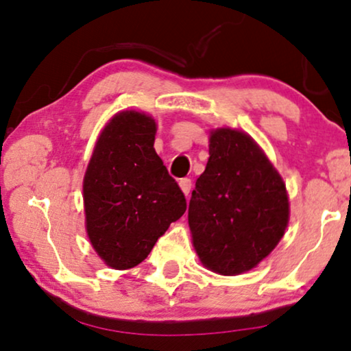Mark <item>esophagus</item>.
<instances>
[{
  "label": "esophagus",
  "mask_w": 351,
  "mask_h": 351,
  "mask_svg": "<svg viewBox=\"0 0 351 351\" xmlns=\"http://www.w3.org/2000/svg\"><path fill=\"white\" fill-rule=\"evenodd\" d=\"M179 185H180L182 192H184L185 197H189L190 189H192V180H190L189 177H184V179H180V180H179Z\"/></svg>",
  "instance_id": "34e87169"
}]
</instances>
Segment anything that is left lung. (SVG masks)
I'll return each mask as SVG.
<instances>
[{
	"label": "left lung",
	"mask_w": 351,
	"mask_h": 351,
	"mask_svg": "<svg viewBox=\"0 0 351 351\" xmlns=\"http://www.w3.org/2000/svg\"><path fill=\"white\" fill-rule=\"evenodd\" d=\"M287 224L285 184L263 149L240 130H213L189 203L199 261L217 274H242L276 248Z\"/></svg>",
	"instance_id": "obj_1"
}]
</instances>
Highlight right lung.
I'll return each mask as SVG.
<instances>
[{
  "label": "right lung",
  "instance_id": "obj_1",
  "mask_svg": "<svg viewBox=\"0 0 351 351\" xmlns=\"http://www.w3.org/2000/svg\"><path fill=\"white\" fill-rule=\"evenodd\" d=\"M152 116L122 111L104 127L84 177L86 234L112 269H130L186 209L154 152Z\"/></svg>",
  "mask_w": 351,
  "mask_h": 351
}]
</instances>
